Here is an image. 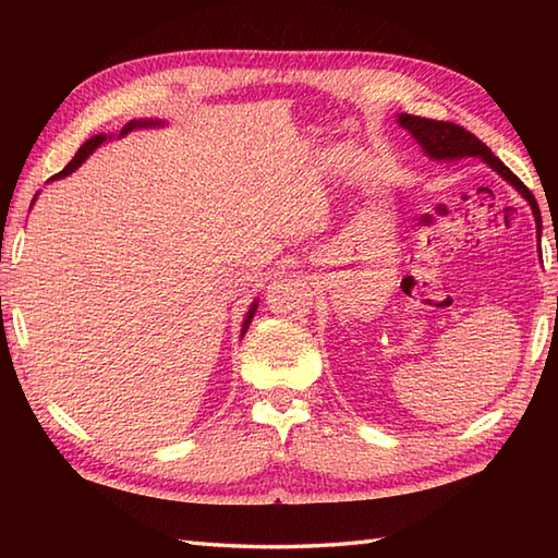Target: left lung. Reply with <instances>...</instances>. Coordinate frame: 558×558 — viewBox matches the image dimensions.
Here are the masks:
<instances>
[{"mask_svg":"<svg viewBox=\"0 0 558 558\" xmlns=\"http://www.w3.org/2000/svg\"><path fill=\"white\" fill-rule=\"evenodd\" d=\"M398 124L412 134V138L417 141L422 150L432 160L453 162L462 158H482L494 172H499L508 184L518 189V194L530 204L532 216H535V220L539 218V206L535 196L530 194V189L520 182L518 177L508 170L506 165L496 158L475 134L465 132V129L453 122H436V120H426V117H414V114H398Z\"/></svg>","mask_w":558,"mask_h":558,"instance_id":"left-lung-1","label":"left lung"}]
</instances>
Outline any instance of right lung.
I'll return each instance as SVG.
<instances>
[{"instance_id":"1","label":"right lung","mask_w":558,"mask_h":558,"mask_svg":"<svg viewBox=\"0 0 558 558\" xmlns=\"http://www.w3.org/2000/svg\"><path fill=\"white\" fill-rule=\"evenodd\" d=\"M153 126H165V122H160V120H132L129 124H124V129L120 134H117V138H122V136H126L129 132H134V129H153ZM112 138V134L108 136V134H98V136H90L86 144H83L78 150H76V156L71 158V162L66 165V168L59 172V174H54L52 180H62V177H66V174H71L74 172L81 162H86V158L90 156L93 150H96L98 146H102L105 141H110ZM35 201V198H33ZM256 306H258V300L248 306V312H246V316H244V324H242V336L246 333V328H248V324H252V318H254V314H256Z\"/></svg>"}]
</instances>
